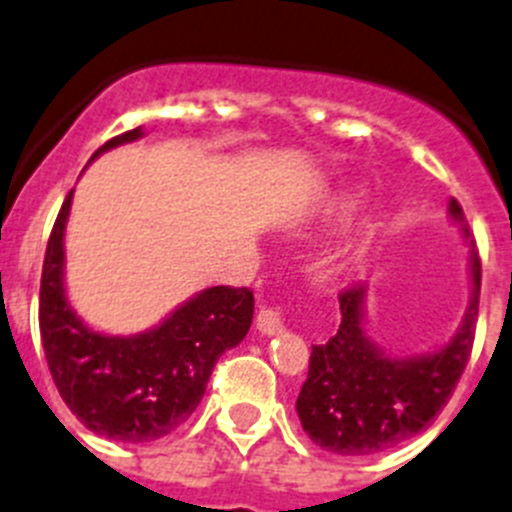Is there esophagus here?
Returning a JSON list of instances; mask_svg holds the SVG:
<instances>
[{"label":"esophagus","mask_w":512,"mask_h":512,"mask_svg":"<svg viewBox=\"0 0 512 512\" xmlns=\"http://www.w3.org/2000/svg\"><path fill=\"white\" fill-rule=\"evenodd\" d=\"M257 331L262 333V336H278V333H283V315L278 313V310L272 308H262L260 313H257Z\"/></svg>","instance_id":"esophagus-1"}]
</instances>
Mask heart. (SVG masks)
<instances>
[{
  "instance_id": "1",
  "label": "heart",
  "mask_w": 512,
  "mask_h": 512,
  "mask_svg": "<svg viewBox=\"0 0 512 512\" xmlns=\"http://www.w3.org/2000/svg\"><path fill=\"white\" fill-rule=\"evenodd\" d=\"M361 202H364V191L346 189L341 197L336 199V204H333V219H336V222H348V219L356 214V209L361 207Z\"/></svg>"
}]
</instances>
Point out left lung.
<instances>
[{
  "label": "left lung",
  "instance_id": "left-lung-1",
  "mask_svg": "<svg viewBox=\"0 0 512 512\" xmlns=\"http://www.w3.org/2000/svg\"><path fill=\"white\" fill-rule=\"evenodd\" d=\"M447 212L470 242L472 295L460 328L432 353L389 356L366 333V285L341 293V326L313 346L308 379L295 401L305 434L323 450L343 457L391 450L424 432L450 401L475 341L480 257L457 199H450Z\"/></svg>",
  "mask_w": 512,
  "mask_h": 512
}]
</instances>
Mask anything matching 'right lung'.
<instances>
[{"mask_svg": "<svg viewBox=\"0 0 512 512\" xmlns=\"http://www.w3.org/2000/svg\"><path fill=\"white\" fill-rule=\"evenodd\" d=\"M143 128L111 138L90 161ZM73 191L62 202L47 242L40 283V333L52 381L70 412L95 434L118 442H154L199 407L214 364L247 336L255 298L247 288H207L159 326L111 336L83 323L65 293V227Z\"/></svg>", "mask_w": 512, "mask_h": 512, "instance_id": "add662e5", "label": "right lung"}]
</instances>
